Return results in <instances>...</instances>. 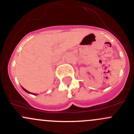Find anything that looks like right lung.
<instances>
[{
    "label": "right lung",
    "mask_w": 134,
    "mask_h": 134,
    "mask_svg": "<svg viewBox=\"0 0 134 134\" xmlns=\"http://www.w3.org/2000/svg\"><path fill=\"white\" fill-rule=\"evenodd\" d=\"M22 88H23V89H24V91H26V92H27V93H30V94H33V93H31V92H28V91H27V90H26V89H25V88H23V87H22ZM34 94V95H36V94Z\"/></svg>",
    "instance_id": "1"
}]
</instances>
